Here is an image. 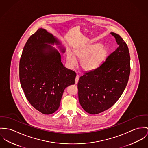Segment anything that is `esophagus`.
<instances>
[{"label": "esophagus", "mask_w": 148, "mask_h": 148, "mask_svg": "<svg viewBox=\"0 0 148 148\" xmlns=\"http://www.w3.org/2000/svg\"><path fill=\"white\" fill-rule=\"evenodd\" d=\"M79 79V77L78 75H77V77L75 78V84H77L78 83Z\"/></svg>", "instance_id": "obj_1"}]
</instances>
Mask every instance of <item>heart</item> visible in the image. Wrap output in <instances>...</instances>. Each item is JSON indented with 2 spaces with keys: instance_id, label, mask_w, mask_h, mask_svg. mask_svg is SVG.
<instances>
[{
  "instance_id": "heart-1",
  "label": "heart",
  "mask_w": 148,
  "mask_h": 148,
  "mask_svg": "<svg viewBox=\"0 0 148 148\" xmlns=\"http://www.w3.org/2000/svg\"><path fill=\"white\" fill-rule=\"evenodd\" d=\"M108 55V50L100 44H92L75 50L74 54L67 52L69 65L73 67L77 64L76 57L81 58V66L86 70H92L99 66Z\"/></svg>"
}]
</instances>
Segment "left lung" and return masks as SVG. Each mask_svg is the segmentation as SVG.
<instances>
[{"label":"left lung","mask_w":148,"mask_h":148,"mask_svg":"<svg viewBox=\"0 0 148 148\" xmlns=\"http://www.w3.org/2000/svg\"><path fill=\"white\" fill-rule=\"evenodd\" d=\"M118 45L100 66L84 73L78 83L80 104L87 113L97 114L112 107L122 95L130 70L128 46L119 35L111 33Z\"/></svg>","instance_id":"obj_1"}]
</instances>
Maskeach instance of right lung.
<instances>
[{
    "instance_id": "right-lung-1",
    "label": "right lung",
    "mask_w": 148,
    "mask_h": 148,
    "mask_svg": "<svg viewBox=\"0 0 148 148\" xmlns=\"http://www.w3.org/2000/svg\"><path fill=\"white\" fill-rule=\"evenodd\" d=\"M55 42L58 43L52 34L39 29L27 40L20 60V81L25 95L44 114L57 110L64 90L75 83L76 77L74 71L63 66L60 54L47 45Z\"/></svg>"
}]
</instances>
